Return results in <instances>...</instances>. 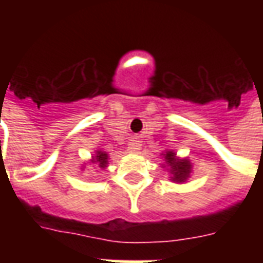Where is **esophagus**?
<instances>
[{"label": "esophagus", "instance_id": "34e87169", "mask_svg": "<svg viewBox=\"0 0 263 263\" xmlns=\"http://www.w3.org/2000/svg\"><path fill=\"white\" fill-rule=\"evenodd\" d=\"M140 150V142L138 139H134L129 142L128 144V152L132 153V154H136V153H139Z\"/></svg>", "mask_w": 263, "mask_h": 263}]
</instances>
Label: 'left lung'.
Here are the masks:
<instances>
[{"instance_id": "8db88e82", "label": "left lung", "mask_w": 263, "mask_h": 263, "mask_svg": "<svg viewBox=\"0 0 263 263\" xmlns=\"http://www.w3.org/2000/svg\"><path fill=\"white\" fill-rule=\"evenodd\" d=\"M161 156L164 158L162 168L168 169L169 175H171L169 180L177 184L187 183V180L191 177L192 173L191 161L188 160L187 157L185 158L177 157L173 150H165Z\"/></svg>"}]
</instances>
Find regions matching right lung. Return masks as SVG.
Returning a JSON list of instances; mask_svg holds the SVG:
<instances>
[{
  "mask_svg": "<svg viewBox=\"0 0 263 263\" xmlns=\"http://www.w3.org/2000/svg\"><path fill=\"white\" fill-rule=\"evenodd\" d=\"M86 164H92V165H98V168L105 169L109 164V154L103 150H95V153L91 156V160ZM84 164V165H86ZM84 165L82 166V171H84Z\"/></svg>",
  "mask_w": 263,
  "mask_h": 263,
  "instance_id": "obj_1",
  "label": "right lung"
}]
</instances>
